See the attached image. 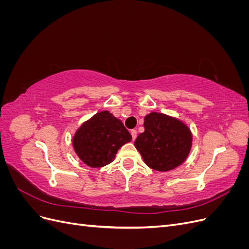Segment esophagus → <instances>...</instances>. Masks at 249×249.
<instances>
[{"label":"esophagus","mask_w":249,"mask_h":249,"mask_svg":"<svg viewBox=\"0 0 249 249\" xmlns=\"http://www.w3.org/2000/svg\"><path fill=\"white\" fill-rule=\"evenodd\" d=\"M131 135H132L133 140H135V139H136V137H137V131L136 130H132L131 131Z\"/></svg>","instance_id":"esophagus-1"}]
</instances>
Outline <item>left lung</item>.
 <instances>
[{
  "label": "left lung",
  "mask_w": 249,
  "mask_h": 249,
  "mask_svg": "<svg viewBox=\"0 0 249 249\" xmlns=\"http://www.w3.org/2000/svg\"><path fill=\"white\" fill-rule=\"evenodd\" d=\"M144 132L135 146L148 167L168 171L179 166L190 153L192 134L180 120L163 113L152 112L144 118Z\"/></svg>",
  "instance_id": "1"
}]
</instances>
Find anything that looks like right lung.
<instances>
[{
    "instance_id": "add662e5",
    "label": "right lung",
    "mask_w": 249,
    "mask_h": 249,
    "mask_svg": "<svg viewBox=\"0 0 249 249\" xmlns=\"http://www.w3.org/2000/svg\"><path fill=\"white\" fill-rule=\"evenodd\" d=\"M131 140V134L122 120L109 111H102L79 127L72 138V145L83 162L97 168L111 163L118 149Z\"/></svg>"
}]
</instances>
